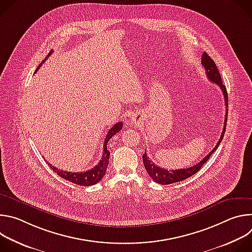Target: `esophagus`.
I'll list each match as a JSON object with an SVG mask.
<instances>
[{
  "label": "esophagus",
  "mask_w": 252,
  "mask_h": 252,
  "mask_svg": "<svg viewBox=\"0 0 252 252\" xmlns=\"http://www.w3.org/2000/svg\"><path fill=\"white\" fill-rule=\"evenodd\" d=\"M137 122V115H135V114H132L131 116H130V123H136Z\"/></svg>",
  "instance_id": "obj_1"
}]
</instances>
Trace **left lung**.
<instances>
[{
  "mask_svg": "<svg viewBox=\"0 0 252 252\" xmlns=\"http://www.w3.org/2000/svg\"><path fill=\"white\" fill-rule=\"evenodd\" d=\"M201 63L204 66L205 73L207 75V79L217 84L220 90L222 91L223 94V97H224V101H225V119H224V125H223V130L221 132L220 138L219 139V142L217 143V146L214 147V149L207 155L205 156V158L203 159H201L198 163L190 166V167H187V168H181V169H164L161 168L159 166H158L157 164H155L152 160H150V158H148L147 155V150L146 153L143 154L142 156V160H143V165L146 167V170L148 171L149 175L153 178V181H155L156 183L159 184V185H170V184H174V183H178L182 182L184 179H187L189 177H190L191 175L195 174L201 167L202 165L209 159L210 156L218 150V148L220 147V142L224 136V132H225V128H226V123H227V114H228V96H227V92H226V88L225 86L222 84V80L221 77L220 75V71L218 69L217 64L213 62V60L204 52L202 54L201 57Z\"/></svg>",
  "mask_w": 252,
  "mask_h": 252,
  "instance_id": "obj_1",
  "label": "left lung"
}]
</instances>
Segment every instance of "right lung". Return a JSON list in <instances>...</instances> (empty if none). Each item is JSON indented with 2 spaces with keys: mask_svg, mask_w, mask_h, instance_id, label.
Masks as SVG:
<instances>
[{
  "mask_svg": "<svg viewBox=\"0 0 252 252\" xmlns=\"http://www.w3.org/2000/svg\"><path fill=\"white\" fill-rule=\"evenodd\" d=\"M53 53V51H51L48 55V57L40 63V65L37 67V69H35V71H37L41 65L45 63V61L49 58V56H51ZM34 71V73H35ZM123 128V123L122 122H119L117 123L109 131H107L106 133V136L104 138V143H103V153H102V156H101V158L100 160L98 161V163L87 170V171H83V172H69V171H64V170H61L59 169L58 167L56 166H53L52 164L49 163L50 167L61 177H63V179H65V181L67 182H70L73 184H76L78 186H82V187H90V186H94L95 184H97L100 179L103 177V175L105 174V171H106V167L107 165H109V159H110V155L111 153L107 151V142H109V140L112 138V136H114L116 133H118L121 129Z\"/></svg>",
  "mask_w": 252,
  "mask_h": 252,
  "instance_id": "1",
  "label": "right lung"
}]
</instances>
